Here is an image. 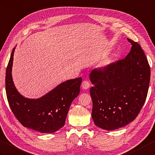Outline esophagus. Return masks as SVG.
I'll return each instance as SVG.
<instances>
[{
  "instance_id": "1",
  "label": "esophagus",
  "mask_w": 155,
  "mask_h": 155,
  "mask_svg": "<svg viewBox=\"0 0 155 155\" xmlns=\"http://www.w3.org/2000/svg\"><path fill=\"white\" fill-rule=\"evenodd\" d=\"M90 86H91V83H90L89 81H87V80L83 81L82 82V84H81L82 88V89H84V90H86V89L89 88Z\"/></svg>"
}]
</instances>
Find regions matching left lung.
I'll return each mask as SVG.
<instances>
[{"mask_svg": "<svg viewBox=\"0 0 155 155\" xmlns=\"http://www.w3.org/2000/svg\"><path fill=\"white\" fill-rule=\"evenodd\" d=\"M131 49L125 58L93 69L92 117L106 130L124 127L138 116L145 103L150 77V66L137 42L127 38Z\"/></svg>", "mask_w": 155, "mask_h": 155, "instance_id": "8db88e82", "label": "left lung"}]
</instances>
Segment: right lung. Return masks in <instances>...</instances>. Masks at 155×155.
Wrapping results in <instances>:
<instances>
[{
  "label": "right lung",
  "mask_w": 155,
  "mask_h": 155,
  "mask_svg": "<svg viewBox=\"0 0 155 155\" xmlns=\"http://www.w3.org/2000/svg\"><path fill=\"white\" fill-rule=\"evenodd\" d=\"M15 48L10 55L6 72V92L10 109L24 127L40 133H54L63 127L73 100L80 92L82 78L60 84L38 99L24 98L17 91L12 78Z\"/></svg>",
  "instance_id": "add662e5"
}]
</instances>
